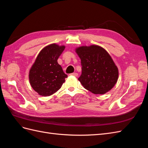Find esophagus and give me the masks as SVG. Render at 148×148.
<instances>
[{
    "instance_id": "esophagus-1",
    "label": "esophagus",
    "mask_w": 148,
    "mask_h": 148,
    "mask_svg": "<svg viewBox=\"0 0 148 148\" xmlns=\"http://www.w3.org/2000/svg\"><path fill=\"white\" fill-rule=\"evenodd\" d=\"M70 75H71V76H74V77H77V76L78 75V74L77 73H71V74H70Z\"/></svg>"
}]
</instances>
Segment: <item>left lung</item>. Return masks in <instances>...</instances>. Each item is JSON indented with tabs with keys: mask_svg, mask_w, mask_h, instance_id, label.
<instances>
[{
	"mask_svg": "<svg viewBox=\"0 0 148 148\" xmlns=\"http://www.w3.org/2000/svg\"><path fill=\"white\" fill-rule=\"evenodd\" d=\"M76 52L82 71L78 80L84 88L96 95L110 91L117 82L119 71L108 52L96 45L79 47Z\"/></svg>",
	"mask_w": 148,
	"mask_h": 148,
	"instance_id": "left-lung-1",
	"label": "left lung"
}]
</instances>
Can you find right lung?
Here are the masks:
<instances>
[{"label":"right lung","mask_w":148,"mask_h":148,"mask_svg":"<svg viewBox=\"0 0 148 148\" xmlns=\"http://www.w3.org/2000/svg\"><path fill=\"white\" fill-rule=\"evenodd\" d=\"M65 47L56 44L45 47L39 52L30 69V84L39 95H53L61 88L68 77L57 62Z\"/></svg>","instance_id":"add662e5"}]
</instances>
